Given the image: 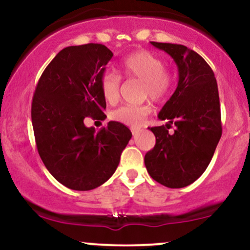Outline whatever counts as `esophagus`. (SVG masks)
<instances>
[{"mask_svg":"<svg viewBox=\"0 0 250 250\" xmlns=\"http://www.w3.org/2000/svg\"><path fill=\"white\" fill-rule=\"evenodd\" d=\"M137 133H139V129H137V128H131V134L136 135Z\"/></svg>","mask_w":250,"mask_h":250,"instance_id":"1","label":"esophagus"}]
</instances>
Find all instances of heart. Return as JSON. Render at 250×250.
<instances>
[{
  "instance_id": "b5f03b06",
  "label": "heart",
  "mask_w": 250,
  "mask_h": 250,
  "mask_svg": "<svg viewBox=\"0 0 250 250\" xmlns=\"http://www.w3.org/2000/svg\"><path fill=\"white\" fill-rule=\"evenodd\" d=\"M122 74L129 79L142 82L141 97L153 102H162L171 88V76L165 69L160 57L150 51L140 50L129 55L121 65ZM121 79L116 74L107 71L100 79V89L103 99L109 104H115L120 99ZM150 113L148 104H125L110 113L114 121L121 122L131 128H139Z\"/></svg>"
}]
</instances>
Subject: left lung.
I'll return each instance as SVG.
<instances>
[{
	"mask_svg": "<svg viewBox=\"0 0 250 250\" xmlns=\"http://www.w3.org/2000/svg\"><path fill=\"white\" fill-rule=\"evenodd\" d=\"M150 43L173 57L179 83L159 113L160 120H168L167 128L149 127L156 143L146 154L145 165L156 182L183 188L205 173L222 135L216 79L208 63L186 45ZM173 122L177 129L170 134Z\"/></svg>",
	"mask_w": 250,
	"mask_h": 250,
	"instance_id": "8db88e82",
	"label": "left lung"
}]
</instances>
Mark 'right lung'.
<instances>
[{"instance_id":"1","label":"right lung","mask_w":250,"mask_h":250,"mask_svg":"<svg viewBox=\"0 0 250 250\" xmlns=\"http://www.w3.org/2000/svg\"><path fill=\"white\" fill-rule=\"evenodd\" d=\"M113 53L88 43L60 51L40 77L31 122L41 160L55 179L73 190L100 187L115 173L131 131L110 121L99 131L84 119L103 120L107 107L100 79Z\"/></svg>"}]
</instances>
